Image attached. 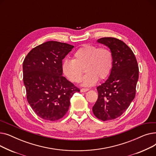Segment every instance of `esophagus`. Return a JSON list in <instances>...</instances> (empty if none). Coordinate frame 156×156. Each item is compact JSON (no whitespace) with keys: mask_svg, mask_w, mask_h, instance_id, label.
Wrapping results in <instances>:
<instances>
[{"mask_svg":"<svg viewBox=\"0 0 156 156\" xmlns=\"http://www.w3.org/2000/svg\"><path fill=\"white\" fill-rule=\"evenodd\" d=\"M88 90H89L88 88H81L80 92H85L88 91Z\"/></svg>","mask_w":156,"mask_h":156,"instance_id":"esophagus-1","label":"esophagus"}]
</instances>
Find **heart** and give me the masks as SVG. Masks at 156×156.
Here are the masks:
<instances>
[{
    "mask_svg": "<svg viewBox=\"0 0 156 156\" xmlns=\"http://www.w3.org/2000/svg\"><path fill=\"white\" fill-rule=\"evenodd\" d=\"M111 51L105 47L85 44L79 48L73 55V60H66L62 64L63 73L71 81L80 83L84 69L87 73L83 79L84 86L94 85L99 79L107 78L112 68Z\"/></svg>",
    "mask_w": 156,
    "mask_h": 156,
    "instance_id": "heart-1",
    "label": "heart"
}]
</instances>
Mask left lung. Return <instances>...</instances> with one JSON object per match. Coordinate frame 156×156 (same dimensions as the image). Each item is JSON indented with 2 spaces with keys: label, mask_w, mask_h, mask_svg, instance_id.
Listing matches in <instances>:
<instances>
[{
  "label": "left lung",
  "mask_w": 156,
  "mask_h": 156,
  "mask_svg": "<svg viewBox=\"0 0 156 156\" xmlns=\"http://www.w3.org/2000/svg\"><path fill=\"white\" fill-rule=\"evenodd\" d=\"M97 42L108 46L113 57L109 77L97 87L98 99L92 108L94 115L104 121L119 117L134 99L139 69L133 51L122 41L103 37Z\"/></svg>",
  "instance_id": "obj_1"
}]
</instances>
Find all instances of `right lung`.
I'll use <instances>...</instances> for the list:
<instances>
[{"mask_svg": "<svg viewBox=\"0 0 156 156\" xmlns=\"http://www.w3.org/2000/svg\"><path fill=\"white\" fill-rule=\"evenodd\" d=\"M73 45L48 41L30 51L23 63L27 99L37 115L47 121L62 118L70 99L80 88L62 75V59Z\"/></svg>", "mask_w": 156, "mask_h": 156, "instance_id": "right-lung-1", "label": "right lung"}]
</instances>
